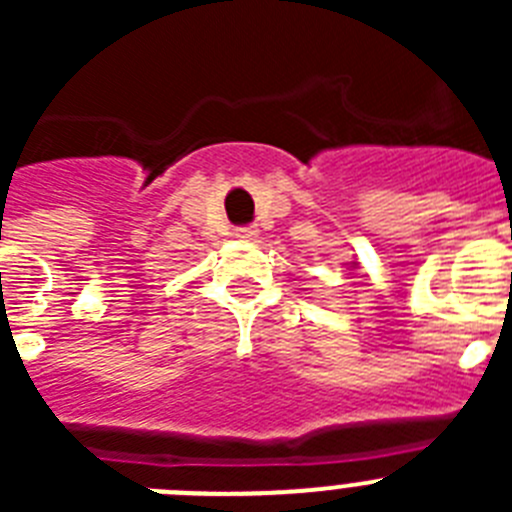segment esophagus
Segmentation results:
<instances>
[{
	"label": "esophagus",
	"instance_id": "esophagus-1",
	"mask_svg": "<svg viewBox=\"0 0 512 512\" xmlns=\"http://www.w3.org/2000/svg\"><path fill=\"white\" fill-rule=\"evenodd\" d=\"M235 238H241V241H256V238H259V228H256V225L235 228Z\"/></svg>",
	"mask_w": 512,
	"mask_h": 512
}]
</instances>
